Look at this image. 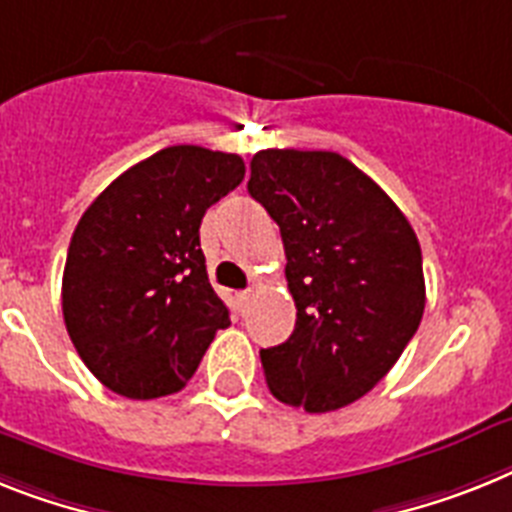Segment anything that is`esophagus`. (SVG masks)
I'll use <instances>...</instances> for the list:
<instances>
[{
  "label": "esophagus",
  "instance_id": "34e87169",
  "mask_svg": "<svg viewBox=\"0 0 512 512\" xmlns=\"http://www.w3.org/2000/svg\"><path fill=\"white\" fill-rule=\"evenodd\" d=\"M236 302H239V309H242V312H247L249 302H252V291H239V294H236Z\"/></svg>",
  "mask_w": 512,
  "mask_h": 512
}]
</instances>
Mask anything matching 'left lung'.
Wrapping results in <instances>:
<instances>
[{
  "label": "left lung",
  "mask_w": 512,
  "mask_h": 512,
  "mask_svg": "<svg viewBox=\"0 0 512 512\" xmlns=\"http://www.w3.org/2000/svg\"><path fill=\"white\" fill-rule=\"evenodd\" d=\"M249 195L278 223L296 304L289 341L260 351L278 401L325 414L375 388L424 315L422 247L398 205L349 158L270 148Z\"/></svg>",
  "instance_id": "1"
}]
</instances>
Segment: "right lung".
<instances>
[{
	"label": "right lung",
	"mask_w": 512,
	"mask_h": 512,
	"mask_svg": "<svg viewBox=\"0 0 512 512\" xmlns=\"http://www.w3.org/2000/svg\"><path fill=\"white\" fill-rule=\"evenodd\" d=\"M244 179V161L171 145L117 176L90 203L67 249L64 325L85 367L114 393H179L229 307L200 249L205 210Z\"/></svg>",
	"instance_id": "1"
}]
</instances>
